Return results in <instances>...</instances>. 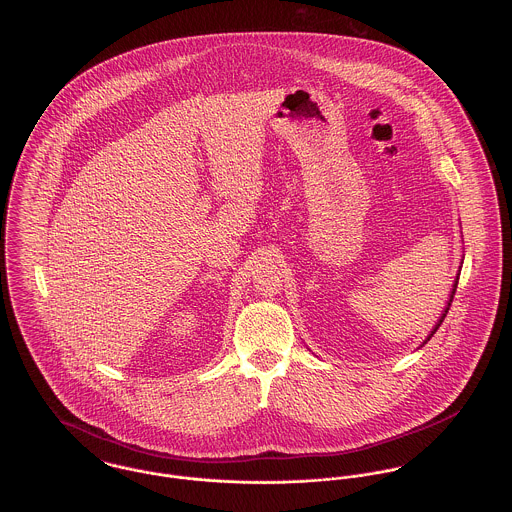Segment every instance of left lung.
I'll return each instance as SVG.
<instances>
[{
	"mask_svg": "<svg viewBox=\"0 0 512 512\" xmlns=\"http://www.w3.org/2000/svg\"><path fill=\"white\" fill-rule=\"evenodd\" d=\"M462 264H464V260H462ZM460 272H462V266H460V270H458V274H456V281H454V285H452V291H450V299H448V305L444 307V311H442V315L438 317V321H436V325H434V328L430 330V334L426 336V340L420 344V346H424L432 336H434V332L438 330V326L442 325V321L446 319V315H448V309H450V305H452V299H454V295H456V287H458V281H460Z\"/></svg>",
	"mask_w": 512,
	"mask_h": 512,
	"instance_id": "obj_1",
	"label": "left lung"
}]
</instances>
